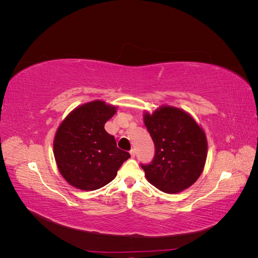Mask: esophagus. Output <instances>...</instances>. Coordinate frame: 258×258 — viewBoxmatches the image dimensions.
I'll use <instances>...</instances> for the list:
<instances>
[{
  "mask_svg": "<svg viewBox=\"0 0 258 258\" xmlns=\"http://www.w3.org/2000/svg\"><path fill=\"white\" fill-rule=\"evenodd\" d=\"M130 155H131V157H136V150H135V148H132V150L130 151Z\"/></svg>",
  "mask_w": 258,
  "mask_h": 258,
  "instance_id": "obj_1",
  "label": "esophagus"
}]
</instances>
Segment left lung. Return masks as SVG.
Listing matches in <instances>:
<instances>
[{"label":"left lung","instance_id":"obj_1","mask_svg":"<svg viewBox=\"0 0 258 258\" xmlns=\"http://www.w3.org/2000/svg\"><path fill=\"white\" fill-rule=\"evenodd\" d=\"M144 123L155 144V156L141 165L148 182L168 194L188 188L205 168L208 142L205 131L190 115L173 106L144 114Z\"/></svg>","mask_w":258,"mask_h":258}]
</instances>
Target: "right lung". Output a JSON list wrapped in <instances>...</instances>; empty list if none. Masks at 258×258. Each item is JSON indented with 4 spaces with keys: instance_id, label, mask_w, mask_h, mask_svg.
I'll return each mask as SVG.
<instances>
[{
    "instance_id": "right-lung-1",
    "label": "right lung",
    "mask_w": 258,
    "mask_h": 258,
    "mask_svg": "<svg viewBox=\"0 0 258 258\" xmlns=\"http://www.w3.org/2000/svg\"><path fill=\"white\" fill-rule=\"evenodd\" d=\"M116 107L100 100L83 104L60 123L53 155L66 181L82 190H96L115 178L130 154L119 150L104 129Z\"/></svg>"
}]
</instances>
